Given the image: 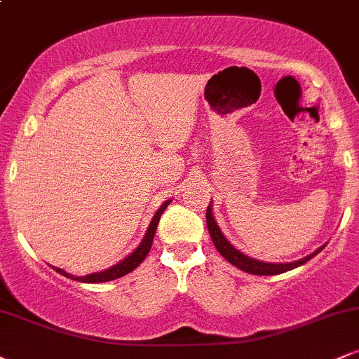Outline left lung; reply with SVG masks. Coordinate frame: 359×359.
Segmentation results:
<instances>
[{
	"label": "left lung",
	"instance_id": "obj_1",
	"mask_svg": "<svg viewBox=\"0 0 359 359\" xmlns=\"http://www.w3.org/2000/svg\"><path fill=\"white\" fill-rule=\"evenodd\" d=\"M205 222H208V229H209V234H211V240L214 243V246H216V250L219 251V253L228 259L231 265L236 266V269H240L243 271H246V273H251V275H278V273H283V271H288V270H294L297 269V266L304 265V263H307L309 259L314 258L319 251L324 250L323 245L320 248H317L314 253L307 255V257L297 259V262H290V263H269V262H262V259H257V258H251L248 255L241 253L240 250H236L234 246L226 240V236L222 234L221 228L217 226L216 219H214V214H212V204L209 203L208 205V211H205Z\"/></svg>",
	"mask_w": 359,
	"mask_h": 359
}]
</instances>
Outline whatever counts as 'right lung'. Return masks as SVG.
Masks as SVG:
<instances>
[{"label": "right lung", "mask_w": 359, "mask_h": 359, "mask_svg": "<svg viewBox=\"0 0 359 359\" xmlns=\"http://www.w3.org/2000/svg\"><path fill=\"white\" fill-rule=\"evenodd\" d=\"M168 204H170V199L165 201V203L160 205L158 211L155 212L154 217H151L150 224H148V228H147L145 236H143V240L138 245V248H135L130 255H128L125 259H121V262L116 263V265H113V266H111V269H106V270H102V271H96V273L84 275V277H76V275H71V273H67V271H65V270L59 269V266H52V269L55 270L57 273L64 275V277L77 280V282H82V283L111 282V280H116L119 277H125L126 273L133 271L140 265V263H142L143 259L147 258L148 251H150V248H151V243H154V236H155V231H156V226H158L160 216H162L163 211H165Z\"/></svg>", "instance_id": "add662e5"}]
</instances>
